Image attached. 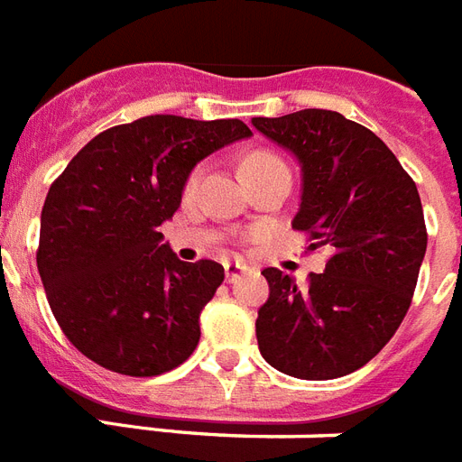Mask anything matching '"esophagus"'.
Returning a JSON list of instances; mask_svg holds the SVG:
<instances>
[{"label": "esophagus", "mask_w": 462, "mask_h": 462, "mask_svg": "<svg viewBox=\"0 0 462 462\" xmlns=\"http://www.w3.org/2000/svg\"><path fill=\"white\" fill-rule=\"evenodd\" d=\"M224 272H226V282L234 283L236 279H238V276L245 272V267H243V264H238V262H226V264H224Z\"/></svg>", "instance_id": "34e87169"}]
</instances>
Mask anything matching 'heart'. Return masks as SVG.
<instances>
[{
    "instance_id": "b5f03b06",
    "label": "heart",
    "mask_w": 462,
    "mask_h": 462,
    "mask_svg": "<svg viewBox=\"0 0 462 462\" xmlns=\"http://www.w3.org/2000/svg\"><path fill=\"white\" fill-rule=\"evenodd\" d=\"M283 162L276 157V154L272 152H253L245 157V162H243V171H245V176H253L254 171H260V169H267V167H282ZM200 176H202V169H195L193 173H190V179H188V190H193L198 183H200Z\"/></svg>"
}]
</instances>
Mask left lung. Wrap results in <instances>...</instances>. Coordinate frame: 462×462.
I'll return each instance as SVG.
<instances>
[{"instance_id": "8db88e82", "label": "left lung", "mask_w": 462, "mask_h": 462, "mask_svg": "<svg viewBox=\"0 0 462 462\" xmlns=\"http://www.w3.org/2000/svg\"><path fill=\"white\" fill-rule=\"evenodd\" d=\"M302 167L293 228L329 248L322 274L298 286L267 267L257 312L262 357L298 379H336L367 365L403 322L427 250L415 180L370 128L327 109L253 119Z\"/></svg>"}]
</instances>
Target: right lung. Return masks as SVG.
<instances>
[{
	"instance_id": "right-lung-1",
	"label": "right lung",
	"mask_w": 462,
	"mask_h": 462,
	"mask_svg": "<svg viewBox=\"0 0 462 462\" xmlns=\"http://www.w3.org/2000/svg\"><path fill=\"white\" fill-rule=\"evenodd\" d=\"M248 135L238 119L143 116L95 135L51 183L38 272L51 315L92 363L157 377L193 356L224 267L180 262L160 226L195 164Z\"/></svg>"
}]
</instances>
